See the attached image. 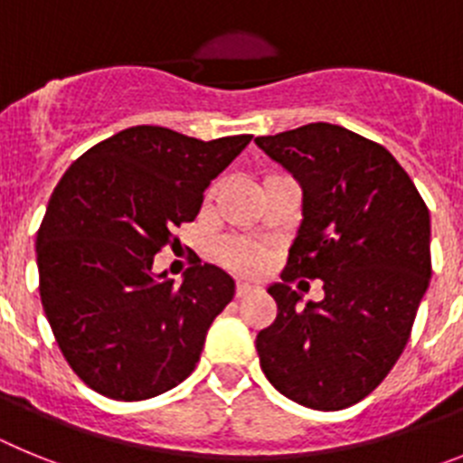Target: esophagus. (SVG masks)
<instances>
[{
	"instance_id": "1",
	"label": "esophagus",
	"mask_w": 463,
	"mask_h": 463,
	"mask_svg": "<svg viewBox=\"0 0 463 463\" xmlns=\"http://www.w3.org/2000/svg\"><path fill=\"white\" fill-rule=\"evenodd\" d=\"M252 289H255V288H252V285H248V282H236V298L248 297Z\"/></svg>"
}]
</instances>
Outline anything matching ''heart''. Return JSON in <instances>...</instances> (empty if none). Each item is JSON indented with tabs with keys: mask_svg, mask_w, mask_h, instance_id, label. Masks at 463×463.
Here are the masks:
<instances>
[{
	"mask_svg": "<svg viewBox=\"0 0 463 463\" xmlns=\"http://www.w3.org/2000/svg\"><path fill=\"white\" fill-rule=\"evenodd\" d=\"M271 178H278V175H269L267 181H271ZM218 183L211 185L206 199H213V196L218 194ZM215 260H218L222 267L232 269V271L257 273L264 267V261H267V250H264L261 245L252 243V241L224 239L215 245Z\"/></svg>",
	"mask_w": 463,
	"mask_h": 463,
	"instance_id": "heart-1",
	"label": "heart"
}]
</instances>
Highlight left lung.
Listing matches in <instances>:
<instances>
[{
  "label": "left lung",
  "instance_id": "left-lung-1",
  "mask_svg": "<svg viewBox=\"0 0 463 463\" xmlns=\"http://www.w3.org/2000/svg\"><path fill=\"white\" fill-rule=\"evenodd\" d=\"M255 143L304 190V220L282 282L278 315L257 334V354L280 394L315 411L353 406L401 357L431 278L429 208L380 143L345 127L310 122ZM326 282L301 309L288 285ZM304 289V280L298 282Z\"/></svg>",
  "mask_w": 463,
  "mask_h": 463
}]
</instances>
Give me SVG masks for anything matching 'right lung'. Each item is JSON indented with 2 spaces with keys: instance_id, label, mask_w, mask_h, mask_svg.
Wrapping results in <instances>:
<instances>
[{
  "instance_id": "obj_1",
  "label": "right lung",
  "mask_w": 463,
  "mask_h": 463,
  "mask_svg": "<svg viewBox=\"0 0 463 463\" xmlns=\"http://www.w3.org/2000/svg\"><path fill=\"white\" fill-rule=\"evenodd\" d=\"M250 134L199 141L138 125L80 155L60 178L36 234L39 294L64 359L116 401L165 394L194 371L234 280L192 261L175 288L153 257L181 241L203 190Z\"/></svg>"
}]
</instances>
